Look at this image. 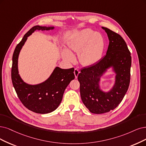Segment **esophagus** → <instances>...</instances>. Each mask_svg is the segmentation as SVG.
Segmentation results:
<instances>
[{"label":"esophagus","mask_w":146,"mask_h":146,"mask_svg":"<svg viewBox=\"0 0 146 146\" xmlns=\"http://www.w3.org/2000/svg\"><path fill=\"white\" fill-rule=\"evenodd\" d=\"M79 73H80V72H79V70L78 68H74V74L75 78H78V74H79Z\"/></svg>","instance_id":"esophagus-1"}]
</instances>
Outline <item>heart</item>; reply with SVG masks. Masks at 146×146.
Here are the masks:
<instances>
[{
  "label": "heart",
  "mask_w": 146,
  "mask_h": 146,
  "mask_svg": "<svg viewBox=\"0 0 146 146\" xmlns=\"http://www.w3.org/2000/svg\"><path fill=\"white\" fill-rule=\"evenodd\" d=\"M68 46L75 52H79V60L84 66H90L101 58L105 47L103 36L90 29L79 32L68 42ZM63 58L68 62L75 61L73 54L68 49L63 51Z\"/></svg>",
  "instance_id": "1"
}]
</instances>
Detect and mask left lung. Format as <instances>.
Here are the masks:
<instances>
[{
	"mask_svg": "<svg viewBox=\"0 0 146 146\" xmlns=\"http://www.w3.org/2000/svg\"><path fill=\"white\" fill-rule=\"evenodd\" d=\"M110 43L106 55L98 62L80 70L78 79L83 104L94 114H103L114 110L128 90L131 78V56L125 41L116 32L102 27ZM112 66L116 73V82L108 92L99 87L100 78Z\"/></svg>",
	"mask_w": 146,
	"mask_h": 146,
	"instance_id": "8db88e82",
	"label": "left lung"
}]
</instances>
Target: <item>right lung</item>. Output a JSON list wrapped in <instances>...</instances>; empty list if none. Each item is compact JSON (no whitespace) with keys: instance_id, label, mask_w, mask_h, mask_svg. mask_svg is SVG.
Here are the masks:
<instances>
[{"instance_id":"add662e5","label":"right lung","mask_w":146,"mask_h":146,"mask_svg":"<svg viewBox=\"0 0 146 146\" xmlns=\"http://www.w3.org/2000/svg\"><path fill=\"white\" fill-rule=\"evenodd\" d=\"M53 29L54 27H32L16 46L13 55L11 79L15 92L26 108L38 114H47L55 111L61 104L65 90L75 77L74 68L62 69L58 67L55 68L46 81L40 84L29 85L23 82L20 76L18 58L28 37L35 31Z\"/></svg>"}]
</instances>
